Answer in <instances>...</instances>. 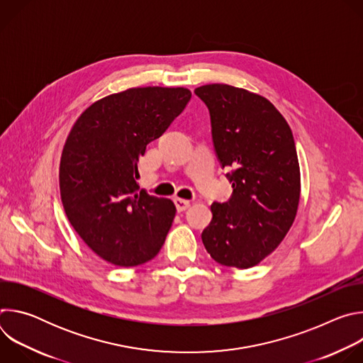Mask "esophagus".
Here are the masks:
<instances>
[{
	"label": "esophagus",
	"instance_id": "esophagus-1",
	"mask_svg": "<svg viewBox=\"0 0 363 363\" xmlns=\"http://www.w3.org/2000/svg\"><path fill=\"white\" fill-rule=\"evenodd\" d=\"M174 202H175V206H177V210H178V213H182V211H185V210H188L189 208V205H191V201H188V199H182V198H174Z\"/></svg>",
	"mask_w": 363,
	"mask_h": 363
}]
</instances>
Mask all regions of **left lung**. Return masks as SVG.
I'll use <instances>...</instances> for the list:
<instances>
[{
  "label": "left lung",
  "instance_id": "left-lung-1",
  "mask_svg": "<svg viewBox=\"0 0 363 363\" xmlns=\"http://www.w3.org/2000/svg\"><path fill=\"white\" fill-rule=\"evenodd\" d=\"M211 116L217 157L233 184L227 202L211 205L202 242L227 267L250 269L289 233L300 201V168L291 129L266 97L230 84L195 89Z\"/></svg>",
  "mask_w": 363,
  "mask_h": 363
}]
</instances>
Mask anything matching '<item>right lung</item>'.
Masks as SVG:
<instances>
[{"mask_svg": "<svg viewBox=\"0 0 363 363\" xmlns=\"http://www.w3.org/2000/svg\"><path fill=\"white\" fill-rule=\"evenodd\" d=\"M185 87H133L90 105L73 125L60 160L66 216L103 260L135 267L157 255L177 208L139 191L138 162L185 109Z\"/></svg>", "mask_w": 363, "mask_h": 363, "instance_id": "1", "label": "right lung"}]
</instances>
